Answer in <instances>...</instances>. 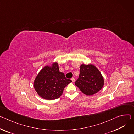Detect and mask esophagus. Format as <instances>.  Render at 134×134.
<instances>
[{
	"mask_svg": "<svg viewBox=\"0 0 134 134\" xmlns=\"http://www.w3.org/2000/svg\"><path fill=\"white\" fill-rule=\"evenodd\" d=\"M71 81H72V82H75V78H74V77L71 78Z\"/></svg>",
	"mask_w": 134,
	"mask_h": 134,
	"instance_id": "obj_1",
	"label": "esophagus"
}]
</instances>
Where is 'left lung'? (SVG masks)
I'll return each instance as SVG.
<instances>
[{"label":"left lung","instance_id":"1","mask_svg":"<svg viewBox=\"0 0 134 134\" xmlns=\"http://www.w3.org/2000/svg\"><path fill=\"white\" fill-rule=\"evenodd\" d=\"M104 84V78L95 66L81 65L79 77L75 84L82 92L87 96L93 95L102 89Z\"/></svg>","mask_w":134,"mask_h":134}]
</instances>
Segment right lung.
<instances>
[{"label":"right lung","mask_w":134,"mask_h":134,"mask_svg":"<svg viewBox=\"0 0 134 134\" xmlns=\"http://www.w3.org/2000/svg\"><path fill=\"white\" fill-rule=\"evenodd\" d=\"M72 81L65 77L63 72L59 71L58 64L43 67L34 80V88L43 99L54 100L59 98L64 88Z\"/></svg>","instance_id":"obj_1"}]
</instances>
